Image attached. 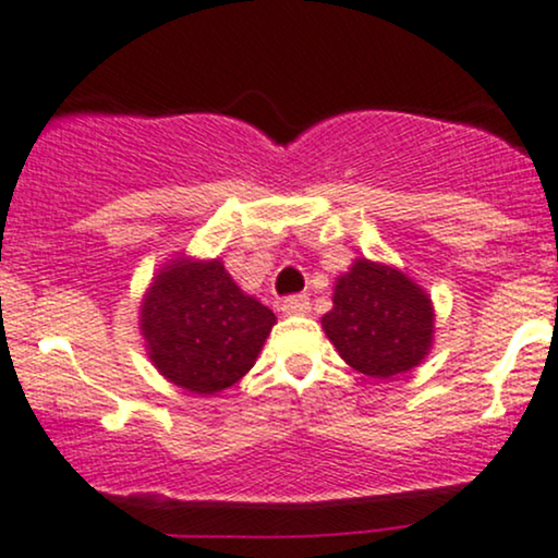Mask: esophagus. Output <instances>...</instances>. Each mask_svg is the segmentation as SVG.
I'll return each instance as SVG.
<instances>
[{"label":"esophagus","mask_w":558,"mask_h":558,"mask_svg":"<svg viewBox=\"0 0 558 558\" xmlns=\"http://www.w3.org/2000/svg\"><path fill=\"white\" fill-rule=\"evenodd\" d=\"M281 311H284L287 316H305V313H311V300L308 295H292L281 303Z\"/></svg>","instance_id":"34e87169"}]
</instances>
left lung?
I'll use <instances>...</instances> for the list:
<instances>
[{
	"label": "left lung",
	"mask_w": 558,
	"mask_h": 558,
	"mask_svg": "<svg viewBox=\"0 0 558 558\" xmlns=\"http://www.w3.org/2000/svg\"><path fill=\"white\" fill-rule=\"evenodd\" d=\"M322 327L355 372L390 379L418 366L435 340V305L405 271L368 258L335 281Z\"/></svg>",
	"instance_id": "obj_1"
}]
</instances>
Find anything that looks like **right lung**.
<instances>
[{"mask_svg":"<svg viewBox=\"0 0 558 558\" xmlns=\"http://www.w3.org/2000/svg\"><path fill=\"white\" fill-rule=\"evenodd\" d=\"M274 324V311L242 292L221 260L184 253L160 266L140 305L153 366L197 396H216L245 377Z\"/></svg>","mask_w":558,"mask_h":558,"instance_id":"right-lung-1","label":"right lung"}]
</instances>
